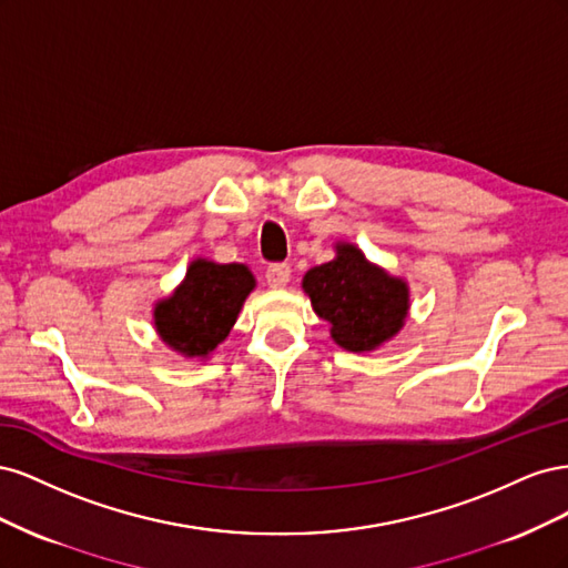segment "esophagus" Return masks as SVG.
I'll return each mask as SVG.
<instances>
[{"label": "esophagus", "mask_w": 568, "mask_h": 568, "mask_svg": "<svg viewBox=\"0 0 568 568\" xmlns=\"http://www.w3.org/2000/svg\"><path fill=\"white\" fill-rule=\"evenodd\" d=\"M265 280L272 288H284L291 280V265H286V263L270 265L267 272H265Z\"/></svg>", "instance_id": "obj_1"}]
</instances>
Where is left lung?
I'll return each instance as SVG.
<instances>
[{
	"label": "left lung",
	"instance_id": "left-lung-1",
	"mask_svg": "<svg viewBox=\"0 0 568 568\" xmlns=\"http://www.w3.org/2000/svg\"><path fill=\"white\" fill-rule=\"evenodd\" d=\"M303 291L351 353L379 348L403 329L409 311L407 282L369 263L355 244H336L334 261L307 270Z\"/></svg>",
	"mask_w": 568,
	"mask_h": 568
}]
</instances>
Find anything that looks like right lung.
<instances>
[{
    "mask_svg": "<svg viewBox=\"0 0 568 568\" xmlns=\"http://www.w3.org/2000/svg\"><path fill=\"white\" fill-rule=\"evenodd\" d=\"M253 288L255 280L246 265L196 257L182 284L153 307V324L165 346L203 359L227 338Z\"/></svg>",
    "mask_w": 568,
    "mask_h": 568,
    "instance_id": "1",
    "label": "right lung"
}]
</instances>
